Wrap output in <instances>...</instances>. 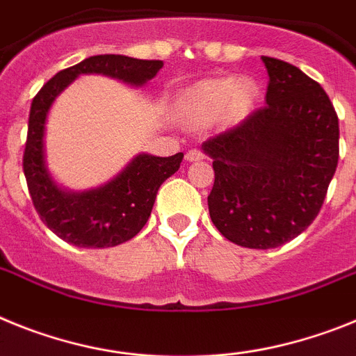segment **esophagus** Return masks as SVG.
Here are the masks:
<instances>
[{
  "label": "esophagus",
  "instance_id": "esophagus-1",
  "mask_svg": "<svg viewBox=\"0 0 356 356\" xmlns=\"http://www.w3.org/2000/svg\"><path fill=\"white\" fill-rule=\"evenodd\" d=\"M186 159L188 161H200L204 159V152L202 150H199V148H190L186 152Z\"/></svg>",
  "mask_w": 356,
  "mask_h": 356
}]
</instances>
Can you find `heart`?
<instances>
[{
    "instance_id": "obj_1",
    "label": "heart",
    "mask_w": 356,
    "mask_h": 356,
    "mask_svg": "<svg viewBox=\"0 0 356 356\" xmlns=\"http://www.w3.org/2000/svg\"><path fill=\"white\" fill-rule=\"evenodd\" d=\"M258 97V88L251 80H240L236 76L204 80L193 86L184 95L182 109L197 122H211L220 118L225 111L238 118L251 109Z\"/></svg>"
}]
</instances>
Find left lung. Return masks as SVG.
Masks as SVG:
<instances>
[{
  "label": "left lung",
  "instance_id": "8db88e82",
  "mask_svg": "<svg viewBox=\"0 0 356 356\" xmlns=\"http://www.w3.org/2000/svg\"><path fill=\"white\" fill-rule=\"evenodd\" d=\"M261 60L267 104L202 145L215 170L209 216L222 236L249 249L283 245L307 229L339 163V116L326 91L285 60Z\"/></svg>",
  "mask_w": 356,
  "mask_h": 356
}]
</instances>
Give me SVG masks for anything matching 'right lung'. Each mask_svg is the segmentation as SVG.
I'll return each instance as SVG.
<instances>
[{"instance_id": "add662e5", "label": "right lung", "mask_w": 356, "mask_h": 356, "mask_svg": "<svg viewBox=\"0 0 356 356\" xmlns=\"http://www.w3.org/2000/svg\"><path fill=\"white\" fill-rule=\"evenodd\" d=\"M163 67L161 60L125 55H95L58 71L32 100L23 172L37 215L58 238L79 247H114L134 238L147 224L157 190L181 166L184 154L156 157L141 154L116 179L84 193L58 190L44 166V123L57 95L80 73H102L141 86Z\"/></svg>"}]
</instances>
